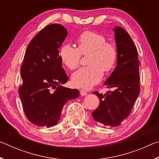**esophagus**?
Wrapping results in <instances>:
<instances>
[{
  "instance_id": "esophagus-1",
  "label": "esophagus",
  "mask_w": 159,
  "mask_h": 159,
  "mask_svg": "<svg viewBox=\"0 0 159 159\" xmlns=\"http://www.w3.org/2000/svg\"><path fill=\"white\" fill-rule=\"evenodd\" d=\"M80 95L85 96V95H87V92L85 91L84 90H80Z\"/></svg>"
}]
</instances>
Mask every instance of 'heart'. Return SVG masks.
Listing matches in <instances>:
<instances>
[{"label": "heart", "mask_w": 159, "mask_h": 159, "mask_svg": "<svg viewBox=\"0 0 159 159\" xmlns=\"http://www.w3.org/2000/svg\"><path fill=\"white\" fill-rule=\"evenodd\" d=\"M78 48L70 43H64L60 50V57L64 65L70 69L79 66L80 54L89 53L88 64L79 69L71 76L75 87L90 89L100 81L103 70L108 71L114 66L117 60L116 48L107 43L105 37L93 31L83 33L77 39Z\"/></svg>", "instance_id": "heart-1"}]
</instances>
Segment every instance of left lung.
I'll return each mask as SVG.
<instances>
[{
	"instance_id": "left-lung-1",
	"label": "left lung",
	"mask_w": 159,
	"mask_h": 159,
	"mask_svg": "<svg viewBox=\"0 0 159 159\" xmlns=\"http://www.w3.org/2000/svg\"><path fill=\"white\" fill-rule=\"evenodd\" d=\"M114 31L118 52L116 66L104 84L114 90L104 95L94 92L100 102L92 113L95 121L111 127L119 125L128 116L140 92L137 48L125 29L115 26Z\"/></svg>"
}]
</instances>
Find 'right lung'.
<instances>
[{
	"instance_id": "1",
	"label": "right lung",
	"mask_w": 159,
	"mask_h": 159,
	"mask_svg": "<svg viewBox=\"0 0 159 159\" xmlns=\"http://www.w3.org/2000/svg\"><path fill=\"white\" fill-rule=\"evenodd\" d=\"M67 34L63 26L48 25L26 48L19 95L26 118L36 125L50 128L57 124L64 104L79 96L77 89L62 86L69 79L61 67L60 49Z\"/></svg>"
}]
</instances>
